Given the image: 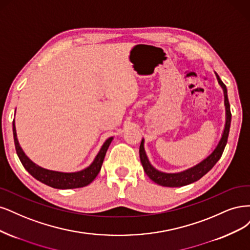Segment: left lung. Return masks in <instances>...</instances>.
<instances>
[{"mask_svg": "<svg viewBox=\"0 0 250 250\" xmlns=\"http://www.w3.org/2000/svg\"><path fill=\"white\" fill-rule=\"evenodd\" d=\"M216 74V72H215ZM216 78L218 80V83L223 89L224 94V106H225V125L224 130L221 135V138L217 144L215 149L211 152V155H208L206 159H204L201 162L194 165L193 167H190L186 170L175 173H167L160 171L152 166L149 162V160L146 156V149H144V139H142L140 148H139V155H140V161L143 166L144 171L147 174L148 178L154 181L156 184L160 185V186L164 187H182L186 186V185L192 184L199 179L203 178L205 174H207L211 169L214 167V165L218 162L219 159L222 156V152L224 150L225 146H227L229 127H230V120H231V114H230V107L228 98V89L227 86L223 84V82L220 80L219 76L216 74Z\"/></svg>", "mask_w": 250, "mask_h": 250, "instance_id": "obj_1", "label": "left lung"}]
</instances>
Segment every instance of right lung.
<instances>
[{"instance_id":"right-lung-1","label":"right lung","mask_w":250,"mask_h":250,"mask_svg":"<svg viewBox=\"0 0 250 250\" xmlns=\"http://www.w3.org/2000/svg\"><path fill=\"white\" fill-rule=\"evenodd\" d=\"M13 138L15 149L17 154L21 160L22 166L26 168V170L35 178L37 181L42 182L47 186L56 188V189H75L81 188L89 185L99 174L101 168L104 162V156H106L107 149L111 144L113 137H110L106 141L104 142L98 155L94 158L93 162L82 170L75 171V172H62V171H55L45 169L35 164L33 161H31L28 156L25 154V151L20 146V142L17 135V128H15V124L13 120Z\"/></svg>"}]
</instances>
